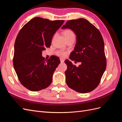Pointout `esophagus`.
Wrapping results in <instances>:
<instances>
[{
  "mask_svg": "<svg viewBox=\"0 0 122 122\" xmlns=\"http://www.w3.org/2000/svg\"><path fill=\"white\" fill-rule=\"evenodd\" d=\"M60 61H61V63H64V60H63V59L60 58Z\"/></svg>",
  "mask_w": 122,
  "mask_h": 122,
  "instance_id": "obj_1",
  "label": "esophagus"
}]
</instances>
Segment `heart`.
<instances>
[{
    "instance_id": "obj_1",
    "label": "heart",
    "mask_w": 122,
    "mask_h": 122,
    "mask_svg": "<svg viewBox=\"0 0 122 122\" xmlns=\"http://www.w3.org/2000/svg\"><path fill=\"white\" fill-rule=\"evenodd\" d=\"M63 35L65 36V38L66 41L71 39V38H75V35L74 32L71 29H67L63 31ZM56 54L57 56L61 57H64L66 55H67V52L64 51L63 50H58L56 52Z\"/></svg>"
}]
</instances>
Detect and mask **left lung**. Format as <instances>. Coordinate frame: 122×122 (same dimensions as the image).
Masks as SVG:
<instances>
[{"mask_svg":"<svg viewBox=\"0 0 122 122\" xmlns=\"http://www.w3.org/2000/svg\"><path fill=\"white\" fill-rule=\"evenodd\" d=\"M70 28L75 32L77 41L70 58L81 62L78 67L69 60L65 71L68 86L80 93L95 90L106 68L104 43L99 29L87 20L79 18L68 21L62 29Z\"/></svg>","mask_w":122,"mask_h":122,"instance_id":"8db88e82","label":"left lung"}]
</instances>
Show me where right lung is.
<instances>
[{"mask_svg":"<svg viewBox=\"0 0 122 122\" xmlns=\"http://www.w3.org/2000/svg\"><path fill=\"white\" fill-rule=\"evenodd\" d=\"M64 20L50 21L35 17L18 33L14 45L13 65L20 82L27 89L39 91L48 87L60 60L52 55L47 60L42 56L49 48L54 34Z\"/></svg>","mask_w":122,"mask_h":122,"instance_id":"obj_1","label":"right lung"}]
</instances>
